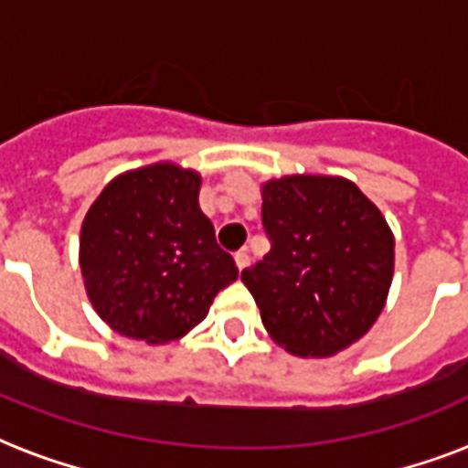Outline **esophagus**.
<instances>
[{
	"instance_id": "obj_1",
	"label": "esophagus",
	"mask_w": 468,
	"mask_h": 468,
	"mask_svg": "<svg viewBox=\"0 0 468 468\" xmlns=\"http://www.w3.org/2000/svg\"><path fill=\"white\" fill-rule=\"evenodd\" d=\"M235 264H238V270H240V271L248 267V264H250L248 250H238V252H235Z\"/></svg>"
}]
</instances>
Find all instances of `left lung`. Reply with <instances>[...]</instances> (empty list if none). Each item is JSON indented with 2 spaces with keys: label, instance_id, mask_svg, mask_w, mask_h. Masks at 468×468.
Segmentation results:
<instances>
[{
  "label": "left lung",
  "instance_id": "1",
  "mask_svg": "<svg viewBox=\"0 0 468 468\" xmlns=\"http://www.w3.org/2000/svg\"><path fill=\"white\" fill-rule=\"evenodd\" d=\"M271 248L242 270L262 323L299 356H330L367 335L393 279V233L342 176L292 175L262 184Z\"/></svg>",
  "mask_w": 468,
  "mask_h": 468
}]
</instances>
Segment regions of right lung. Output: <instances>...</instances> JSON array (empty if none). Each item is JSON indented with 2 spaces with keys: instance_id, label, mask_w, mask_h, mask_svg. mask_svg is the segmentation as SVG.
<instances>
[{
  "instance_id": "obj_1",
  "label": "right lung",
  "mask_w": 468,
  "mask_h": 468,
  "mask_svg": "<svg viewBox=\"0 0 468 468\" xmlns=\"http://www.w3.org/2000/svg\"><path fill=\"white\" fill-rule=\"evenodd\" d=\"M198 172L157 162L112 179L84 216V289L116 333L150 345L176 340L238 279L198 208Z\"/></svg>"
}]
</instances>
